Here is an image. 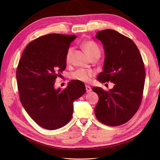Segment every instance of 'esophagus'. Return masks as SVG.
<instances>
[{
  "instance_id": "1",
  "label": "esophagus",
  "mask_w": 160,
  "mask_h": 160,
  "mask_svg": "<svg viewBox=\"0 0 160 160\" xmlns=\"http://www.w3.org/2000/svg\"><path fill=\"white\" fill-rule=\"evenodd\" d=\"M85 89H86L87 93H89V92L91 91V88H90L89 86H88V85L85 86Z\"/></svg>"
}]
</instances>
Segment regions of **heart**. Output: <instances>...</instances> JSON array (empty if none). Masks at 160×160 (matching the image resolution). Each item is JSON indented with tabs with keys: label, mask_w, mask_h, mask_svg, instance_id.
Returning <instances> with one entry per match:
<instances>
[{
	"label": "heart",
	"mask_w": 160,
	"mask_h": 160,
	"mask_svg": "<svg viewBox=\"0 0 160 160\" xmlns=\"http://www.w3.org/2000/svg\"><path fill=\"white\" fill-rule=\"evenodd\" d=\"M81 46L85 51V52L88 53V55L91 59H93V58L95 57H100L101 51L99 47L98 44L93 41H83L81 42ZM72 52H73V48L71 47L67 49L65 55V61L67 63H69L71 61V58ZM94 75L95 72L92 70L79 69L71 72V78L76 81L83 82V83H88Z\"/></svg>",
	"instance_id": "1"
}]
</instances>
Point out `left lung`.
<instances>
[{
  "mask_svg": "<svg viewBox=\"0 0 160 160\" xmlns=\"http://www.w3.org/2000/svg\"><path fill=\"white\" fill-rule=\"evenodd\" d=\"M96 38L103 43L105 55L103 70L97 79L115 85L109 91L99 87L92 89L99 96L95 114L102 123L118 126L128 122L141 104L146 78L144 63L134 42L118 31H100Z\"/></svg>",
  "mask_w": 160,
  "mask_h": 160,
  "instance_id": "8db88e82",
  "label": "left lung"
}]
</instances>
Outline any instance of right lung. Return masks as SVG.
Instances as JSON below:
<instances>
[{
  "instance_id": "1",
  "label": "right lung",
  "mask_w": 160,
  "mask_h": 160,
  "mask_svg": "<svg viewBox=\"0 0 160 160\" xmlns=\"http://www.w3.org/2000/svg\"><path fill=\"white\" fill-rule=\"evenodd\" d=\"M75 35L52 33L28 43L17 69L21 102L41 127L56 129L68 123L73 101L85 93L83 82L72 80L63 90L55 89V79L66 68L65 55Z\"/></svg>"
}]
</instances>
